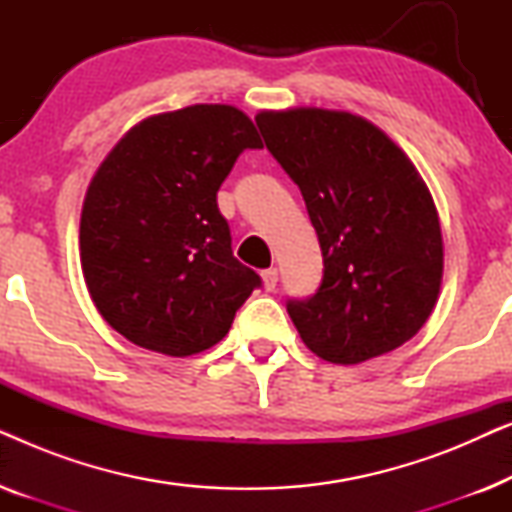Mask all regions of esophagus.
<instances>
[{"instance_id":"1","label":"esophagus","mask_w":512,"mask_h":512,"mask_svg":"<svg viewBox=\"0 0 512 512\" xmlns=\"http://www.w3.org/2000/svg\"><path fill=\"white\" fill-rule=\"evenodd\" d=\"M277 282H279V270H277V268L263 270V284H265V289L275 291V289H277Z\"/></svg>"}]
</instances>
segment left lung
<instances>
[{
	"label": "left lung",
	"mask_w": 512,
	"mask_h": 512,
	"mask_svg": "<svg viewBox=\"0 0 512 512\" xmlns=\"http://www.w3.org/2000/svg\"><path fill=\"white\" fill-rule=\"evenodd\" d=\"M272 158L303 193L324 277L286 300L300 338L324 361L352 366L408 342L443 279V235L408 156L366 118L300 107L261 111Z\"/></svg>",
	"instance_id": "1"
}]
</instances>
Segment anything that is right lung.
I'll return each instance as SVG.
<instances>
[{"label": "right lung", "mask_w": 512, "mask_h": 512, "mask_svg": "<svg viewBox=\"0 0 512 512\" xmlns=\"http://www.w3.org/2000/svg\"><path fill=\"white\" fill-rule=\"evenodd\" d=\"M254 123L228 104L151 116L118 142L90 181L81 265L107 324L167 356L214 347L261 277L233 256L216 193Z\"/></svg>", "instance_id": "right-lung-1"}]
</instances>
